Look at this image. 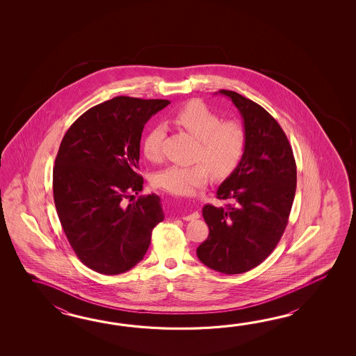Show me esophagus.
<instances>
[{
	"mask_svg": "<svg viewBox=\"0 0 356 356\" xmlns=\"http://www.w3.org/2000/svg\"><path fill=\"white\" fill-rule=\"evenodd\" d=\"M200 218V213L197 211H193L192 213H189V215H186V216H183L181 219L184 220V221H192V220H196Z\"/></svg>",
	"mask_w": 356,
	"mask_h": 356,
	"instance_id": "obj_1",
	"label": "esophagus"
}]
</instances>
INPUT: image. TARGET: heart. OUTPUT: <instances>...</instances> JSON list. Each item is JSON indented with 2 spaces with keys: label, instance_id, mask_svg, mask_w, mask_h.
Wrapping results in <instances>:
<instances>
[{
  "label": "heart",
  "instance_id": "heart-1",
  "mask_svg": "<svg viewBox=\"0 0 356 356\" xmlns=\"http://www.w3.org/2000/svg\"><path fill=\"white\" fill-rule=\"evenodd\" d=\"M172 122L196 137V160L204 163L164 168L154 177L155 187L177 196H193L210 181V169L216 177H227L241 163L247 146V134L239 122L222 121L220 114L200 100L178 108ZM164 137L165 129L161 124L152 126L145 134L143 152L146 159L158 161L161 158Z\"/></svg>",
  "mask_w": 356,
  "mask_h": 356
}]
</instances>
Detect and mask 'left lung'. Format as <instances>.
Segmentation results:
<instances>
[{
  "label": "left lung",
  "instance_id": "obj_1",
  "mask_svg": "<svg viewBox=\"0 0 356 356\" xmlns=\"http://www.w3.org/2000/svg\"><path fill=\"white\" fill-rule=\"evenodd\" d=\"M219 92L242 115L247 146L216 192L219 200L234 204L202 209L210 233L197 257L215 271L235 275L262 264L284 234L296 196V164L288 137L271 114L235 91Z\"/></svg>",
  "mask_w": 356,
  "mask_h": 356
}]
</instances>
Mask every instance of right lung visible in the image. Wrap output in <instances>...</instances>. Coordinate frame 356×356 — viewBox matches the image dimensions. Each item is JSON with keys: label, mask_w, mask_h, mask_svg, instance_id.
Instances as JSON below:
<instances>
[{"label": "right lung", "mask_w": 356, "mask_h": 356, "mask_svg": "<svg viewBox=\"0 0 356 356\" xmlns=\"http://www.w3.org/2000/svg\"><path fill=\"white\" fill-rule=\"evenodd\" d=\"M169 103L115 97L80 115L60 141L54 168L56 210L76 256L97 273L118 275L136 266L152 229L164 220L154 193L126 201L143 191L136 170L144 126Z\"/></svg>", "instance_id": "right-lung-1"}]
</instances>
